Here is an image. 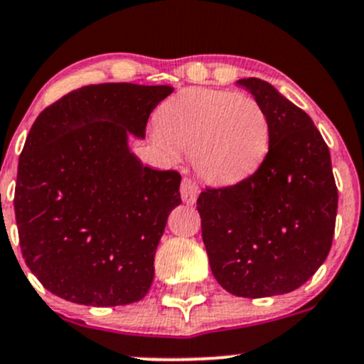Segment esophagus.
Masks as SVG:
<instances>
[{"mask_svg":"<svg viewBox=\"0 0 364 364\" xmlns=\"http://www.w3.org/2000/svg\"><path fill=\"white\" fill-rule=\"evenodd\" d=\"M199 196V185L193 179L185 178L181 181V197L186 204H193Z\"/></svg>","mask_w":364,"mask_h":364,"instance_id":"esophagus-1","label":"esophagus"}]
</instances>
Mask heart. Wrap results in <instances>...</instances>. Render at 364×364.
<instances>
[{"instance_id": "b5f03b06", "label": "heart", "mask_w": 364, "mask_h": 364, "mask_svg": "<svg viewBox=\"0 0 364 364\" xmlns=\"http://www.w3.org/2000/svg\"><path fill=\"white\" fill-rule=\"evenodd\" d=\"M155 139L168 156L192 153L196 172L211 185L248 178L269 148V121L250 95L188 90L156 112Z\"/></svg>"}]
</instances>
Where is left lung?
Instances as JSON below:
<instances>
[{"label":"left lung","mask_w":364,"mask_h":364,"mask_svg":"<svg viewBox=\"0 0 364 364\" xmlns=\"http://www.w3.org/2000/svg\"><path fill=\"white\" fill-rule=\"evenodd\" d=\"M264 107L269 149L236 185L197 199L216 282L240 297L287 294L310 280L331 250L338 190L328 144L311 117L266 80H237Z\"/></svg>","instance_id":"1"}]
</instances>
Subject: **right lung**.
Instances as JSON below:
<instances>
[{
  "label": "right lung",
  "mask_w": 364,
  "mask_h": 364,
  "mask_svg": "<svg viewBox=\"0 0 364 364\" xmlns=\"http://www.w3.org/2000/svg\"><path fill=\"white\" fill-rule=\"evenodd\" d=\"M171 86L91 84L43 109L17 171L21 252L53 294L90 306L148 294L168 213L181 204L176 171L146 167L128 135L146 137Z\"/></svg>",
  "instance_id": "obj_1"
}]
</instances>
